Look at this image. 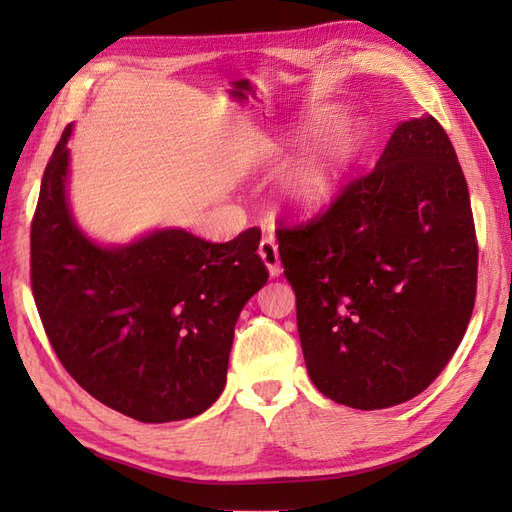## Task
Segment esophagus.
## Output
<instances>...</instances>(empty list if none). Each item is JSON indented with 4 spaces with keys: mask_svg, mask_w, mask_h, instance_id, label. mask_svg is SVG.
I'll use <instances>...</instances> for the list:
<instances>
[{
    "mask_svg": "<svg viewBox=\"0 0 512 512\" xmlns=\"http://www.w3.org/2000/svg\"><path fill=\"white\" fill-rule=\"evenodd\" d=\"M258 254H260L262 262H265V265H267L271 277H277V275L282 273L280 252H277V243H275L273 237H262V241L258 245Z\"/></svg>",
    "mask_w": 512,
    "mask_h": 512,
    "instance_id": "obj_1",
    "label": "esophagus"
}]
</instances>
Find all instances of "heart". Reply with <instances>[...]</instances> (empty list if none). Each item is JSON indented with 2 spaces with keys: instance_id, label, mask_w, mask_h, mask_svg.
Here are the masks:
<instances>
[{
  "instance_id": "b5f03b06",
  "label": "heart",
  "mask_w": 512,
  "mask_h": 512,
  "mask_svg": "<svg viewBox=\"0 0 512 512\" xmlns=\"http://www.w3.org/2000/svg\"><path fill=\"white\" fill-rule=\"evenodd\" d=\"M339 117L335 108H320L307 121L309 134L324 132ZM361 147V130L344 123L333 130L305 158L294 162L282 181L286 205L301 215L320 213L335 203L350 175V168Z\"/></svg>"
}]
</instances>
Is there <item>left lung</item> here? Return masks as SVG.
<instances>
[{
    "instance_id": "1",
    "label": "left lung",
    "mask_w": 512,
    "mask_h": 512,
    "mask_svg": "<svg viewBox=\"0 0 512 512\" xmlns=\"http://www.w3.org/2000/svg\"><path fill=\"white\" fill-rule=\"evenodd\" d=\"M277 241L324 397L382 410L438 378L472 316L478 247L468 183L436 119L397 123L369 175Z\"/></svg>"
}]
</instances>
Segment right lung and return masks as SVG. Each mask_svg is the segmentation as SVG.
I'll return each mask as SVG.
<instances>
[{"instance_id": "obj_1", "label": "right lung", "mask_w": 512, "mask_h": 512, "mask_svg": "<svg viewBox=\"0 0 512 512\" xmlns=\"http://www.w3.org/2000/svg\"><path fill=\"white\" fill-rule=\"evenodd\" d=\"M72 126L46 164L32 224V288L61 365L104 406L141 423L205 412L226 386L243 305L267 284L260 230L209 243L156 228L104 245L76 224Z\"/></svg>"}]
</instances>
